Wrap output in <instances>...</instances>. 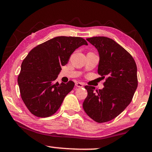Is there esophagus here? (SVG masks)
I'll return each instance as SVG.
<instances>
[{
    "label": "esophagus",
    "mask_w": 152,
    "mask_h": 152,
    "mask_svg": "<svg viewBox=\"0 0 152 152\" xmlns=\"http://www.w3.org/2000/svg\"><path fill=\"white\" fill-rule=\"evenodd\" d=\"M75 85L76 87H78V88H82V87H83V84H82V82H76Z\"/></svg>",
    "instance_id": "1"
}]
</instances>
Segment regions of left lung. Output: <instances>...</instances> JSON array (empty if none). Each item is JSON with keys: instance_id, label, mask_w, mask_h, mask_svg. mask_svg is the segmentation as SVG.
Masks as SVG:
<instances>
[{"instance_id": "1", "label": "left lung", "mask_w": 152, "mask_h": 152, "mask_svg": "<svg viewBox=\"0 0 152 152\" xmlns=\"http://www.w3.org/2000/svg\"><path fill=\"white\" fill-rule=\"evenodd\" d=\"M99 54L98 74L107 77L104 88L95 91L86 86L88 96L83 109L97 123L115 119L130 104L137 87V66L128 51L114 40L106 37L86 39Z\"/></svg>"}]
</instances>
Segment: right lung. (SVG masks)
<instances>
[{"label": "right lung", "instance_id": "1", "mask_svg": "<svg viewBox=\"0 0 152 152\" xmlns=\"http://www.w3.org/2000/svg\"><path fill=\"white\" fill-rule=\"evenodd\" d=\"M88 45L82 37L60 36L38 45L29 51L21 64L18 84L23 101L38 117H48L60 107L74 82H56L76 49Z\"/></svg>", "mask_w": 152, "mask_h": 152}]
</instances>
